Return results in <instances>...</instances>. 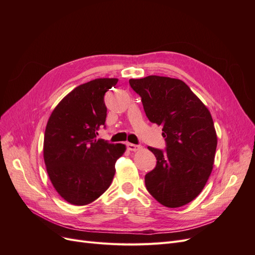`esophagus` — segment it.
Returning <instances> with one entry per match:
<instances>
[{
    "instance_id": "obj_1",
    "label": "esophagus",
    "mask_w": 255,
    "mask_h": 255,
    "mask_svg": "<svg viewBox=\"0 0 255 255\" xmlns=\"http://www.w3.org/2000/svg\"><path fill=\"white\" fill-rule=\"evenodd\" d=\"M127 146H128V149L129 151H138V150L141 148L140 145H137V144H134V143H129V142L127 143Z\"/></svg>"
}]
</instances>
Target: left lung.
<instances>
[{"mask_svg":"<svg viewBox=\"0 0 255 255\" xmlns=\"http://www.w3.org/2000/svg\"><path fill=\"white\" fill-rule=\"evenodd\" d=\"M130 87L141 97L146 117L163 127L167 150L149 146L156 167L144 176L152 197L166 207L191 202L210 177L217 148L212 115L191 89L179 79L149 75L130 79Z\"/></svg>","mask_w":255,"mask_h":255,"instance_id":"8db88e82","label":"left lung"}]
</instances>
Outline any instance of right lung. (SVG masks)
<instances>
[{
	"mask_svg": "<svg viewBox=\"0 0 255 255\" xmlns=\"http://www.w3.org/2000/svg\"><path fill=\"white\" fill-rule=\"evenodd\" d=\"M118 79L80 85L53 110L43 139V159L53 187L73 205L94 202L111 186L115 164L126 152L122 143L97 139L107 109L104 95Z\"/></svg>",
	"mask_w": 255,
	"mask_h": 255,
	"instance_id": "right-lung-1",
	"label": "right lung"
}]
</instances>
